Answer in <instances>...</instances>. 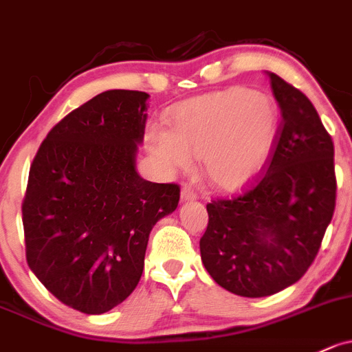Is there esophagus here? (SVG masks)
Here are the masks:
<instances>
[{
  "mask_svg": "<svg viewBox=\"0 0 352 352\" xmlns=\"http://www.w3.org/2000/svg\"><path fill=\"white\" fill-rule=\"evenodd\" d=\"M196 198H198V195H196V191L192 190L191 186L184 184V186L181 188V199H183V201H192V199Z\"/></svg>",
  "mask_w": 352,
  "mask_h": 352,
  "instance_id": "esophagus-1",
  "label": "esophagus"
}]
</instances>
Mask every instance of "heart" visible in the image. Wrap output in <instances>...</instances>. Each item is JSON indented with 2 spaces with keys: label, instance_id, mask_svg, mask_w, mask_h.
Returning <instances> with one entry per match:
<instances>
[{
  "label": "heart",
  "instance_id": "1",
  "mask_svg": "<svg viewBox=\"0 0 352 352\" xmlns=\"http://www.w3.org/2000/svg\"><path fill=\"white\" fill-rule=\"evenodd\" d=\"M278 127L272 97L245 87L218 90L184 102L169 131L149 135V151L166 169H188L201 157L203 171L220 190L245 186L265 164Z\"/></svg>",
  "mask_w": 352,
  "mask_h": 352
}]
</instances>
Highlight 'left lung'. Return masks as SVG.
<instances>
[{
	"label": "left lung",
	"instance_id": "8db88e82",
	"mask_svg": "<svg viewBox=\"0 0 352 352\" xmlns=\"http://www.w3.org/2000/svg\"><path fill=\"white\" fill-rule=\"evenodd\" d=\"M280 126L262 173L233 198L208 203L199 240L213 280L241 297L296 283L319 252L336 208L334 144L312 102L267 72Z\"/></svg>",
	"mask_w": 352,
	"mask_h": 352
}]
</instances>
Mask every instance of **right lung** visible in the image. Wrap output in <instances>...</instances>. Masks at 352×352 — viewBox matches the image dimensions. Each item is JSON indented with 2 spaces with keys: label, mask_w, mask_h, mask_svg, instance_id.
Returning <instances> with one entry per match:
<instances>
[{
  "label": "right lung",
  "mask_w": 352,
  "mask_h": 352,
  "mask_svg": "<svg viewBox=\"0 0 352 352\" xmlns=\"http://www.w3.org/2000/svg\"><path fill=\"white\" fill-rule=\"evenodd\" d=\"M149 94L107 90L48 132L23 199L26 262L62 304L104 314L138 287L149 233L179 201L135 171Z\"/></svg>",
  "instance_id": "obj_1"
}]
</instances>
